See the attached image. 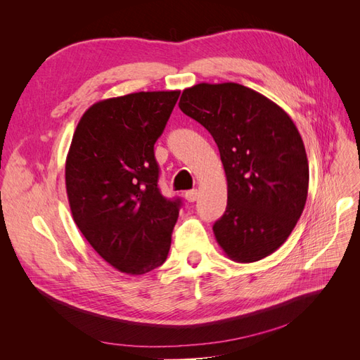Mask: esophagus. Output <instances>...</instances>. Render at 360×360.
Wrapping results in <instances>:
<instances>
[{"mask_svg":"<svg viewBox=\"0 0 360 360\" xmlns=\"http://www.w3.org/2000/svg\"><path fill=\"white\" fill-rule=\"evenodd\" d=\"M184 198H186L188 202H195L198 198V191L197 189H192V191H188L186 193H184Z\"/></svg>","mask_w":360,"mask_h":360,"instance_id":"esophagus-1","label":"esophagus"}]
</instances>
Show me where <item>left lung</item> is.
Wrapping results in <instances>:
<instances>
[{
  "mask_svg": "<svg viewBox=\"0 0 360 360\" xmlns=\"http://www.w3.org/2000/svg\"><path fill=\"white\" fill-rule=\"evenodd\" d=\"M180 110L219 148L228 184L216 242L237 263L263 259L284 243L308 197L309 165L296 124L275 102L236 82L183 90Z\"/></svg>",
  "mask_w": 360,
  "mask_h": 360,
  "instance_id": "1",
  "label": "left lung"
}]
</instances>
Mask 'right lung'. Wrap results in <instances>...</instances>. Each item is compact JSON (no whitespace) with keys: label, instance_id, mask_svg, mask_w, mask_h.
<instances>
[{"label":"right lung","instance_id":"add662e5","mask_svg":"<svg viewBox=\"0 0 360 360\" xmlns=\"http://www.w3.org/2000/svg\"><path fill=\"white\" fill-rule=\"evenodd\" d=\"M180 91H139L94 103L81 117L66 159L75 224L106 263L127 275L162 266L180 198L159 191L155 143Z\"/></svg>","mask_w":360,"mask_h":360}]
</instances>
